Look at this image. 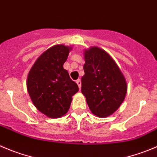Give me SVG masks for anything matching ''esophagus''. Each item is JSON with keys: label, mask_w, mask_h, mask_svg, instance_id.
Segmentation results:
<instances>
[{"label": "esophagus", "mask_w": 157, "mask_h": 157, "mask_svg": "<svg viewBox=\"0 0 157 157\" xmlns=\"http://www.w3.org/2000/svg\"><path fill=\"white\" fill-rule=\"evenodd\" d=\"M76 83H77L78 86V88H79V89H81V86H82V82H81V80L80 79H78L76 80Z\"/></svg>", "instance_id": "1"}]
</instances>
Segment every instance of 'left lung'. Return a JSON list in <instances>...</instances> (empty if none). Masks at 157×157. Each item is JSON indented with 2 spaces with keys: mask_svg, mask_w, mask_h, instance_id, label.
<instances>
[{
  "mask_svg": "<svg viewBox=\"0 0 157 157\" xmlns=\"http://www.w3.org/2000/svg\"><path fill=\"white\" fill-rule=\"evenodd\" d=\"M84 59L82 93L92 114L108 117L124 101L127 92L126 78L111 55L101 48L86 49Z\"/></svg>",
  "mask_w": 157,
  "mask_h": 157,
  "instance_id": "obj_1",
  "label": "left lung"
}]
</instances>
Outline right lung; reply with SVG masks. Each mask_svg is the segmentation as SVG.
Returning a JSON list of instances; mask_svg holds the SVG:
<instances>
[{
    "instance_id": "obj_1",
    "label": "right lung",
    "mask_w": 157,
    "mask_h": 157,
    "mask_svg": "<svg viewBox=\"0 0 157 157\" xmlns=\"http://www.w3.org/2000/svg\"><path fill=\"white\" fill-rule=\"evenodd\" d=\"M72 48L56 44L43 52L35 61L27 78V90L38 111L57 119L68 113L72 95L78 87L70 78L63 65Z\"/></svg>"
}]
</instances>
